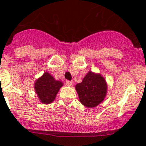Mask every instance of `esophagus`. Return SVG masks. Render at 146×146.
Wrapping results in <instances>:
<instances>
[{
  "instance_id": "34e87169",
  "label": "esophagus",
  "mask_w": 146,
  "mask_h": 146,
  "mask_svg": "<svg viewBox=\"0 0 146 146\" xmlns=\"http://www.w3.org/2000/svg\"><path fill=\"white\" fill-rule=\"evenodd\" d=\"M72 84H73V82H71V81H67V82H66V84L69 86H72Z\"/></svg>"
}]
</instances>
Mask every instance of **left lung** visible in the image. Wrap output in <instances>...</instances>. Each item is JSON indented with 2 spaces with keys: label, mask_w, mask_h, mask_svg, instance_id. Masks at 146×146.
Returning <instances> with one entry per match:
<instances>
[{
  "label": "left lung",
  "mask_w": 146,
  "mask_h": 146,
  "mask_svg": "<svg viewBox=\"0 0 146 146\" xmlns=\"http://www.w3.org/2000/svg\"><path fill=\"white\" fill-rule=\"evenodd\" d=\"M75 89L81 103L88 108L98 106L103 102L107 93V84L104 78L92 71L86 74Z\"/></svg>",
  "instance_id": "1"
}]
</instances>
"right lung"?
<instances>
[{
    "instance_id": "add662e5",
    "label": "right lung",
    "mask_w": 146,
    "mask_h": 146,
    "mask_svg": "<svg viewBox=\"0 0 146 146\" xmlns=\"http://www.w3.org/2000/svg\"><path fill=\"white\" fill-rule=\"evenodd\" d=\"M62 82L54 79L48 72H44L37 79L35 83V91L40 102L44 104H49L55 99Z\"/></svg>"
}]
</instances>
